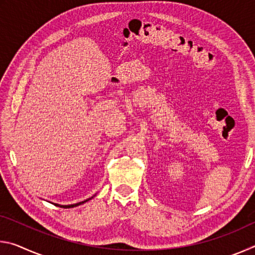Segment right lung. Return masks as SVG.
I'll return each instance as SVG.
<instances>
[{
	"mask_svg": "<svg viewBox=\"0 0 255 255\" xmlns=\"http://www.w3.org/2000/svg\"><path fill=\"white\" fill-rule=\"evenodd\" d=\"M94 196H96V195H94ZM94 196H93V197H94ZM93 197L89 198V199H86V200H84V201L77 202V204H73V205H59V204H54V205H55V206H57V207H62V208H73V207H77V206H80V205H82V204H84V202H86V201L91 200Z\"/></svg>",
	"mask_w": 255,
	"mask_h": 255,
	"instance_id": "add662e5",
	"label": "right lung"
}]
</instances>
